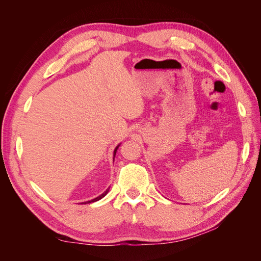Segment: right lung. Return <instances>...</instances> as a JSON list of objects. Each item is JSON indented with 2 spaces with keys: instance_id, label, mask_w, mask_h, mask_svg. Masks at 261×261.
Listing matches in <instances>:
<instances>
[{
  "instance_id": "right-lung-1",
  "label": "right lung",
  "mask_w": 261,
  "mask_h": 261,
  "mask_svg": "<svg viewBox=\"0 0 261 261\" xmlns=\"http://www.w3.org/2000/svg\"><path fill=\"white\" fill-rule=\"evenodd\" d=\"M121 146V144L120 145H117L116 147H115V149H114V152H113V162H114V158H115V154H116V151H117V149H118V147ZM110 188V187H109ZM109 188L107 189V191L103 193V194H101L100 196H98V197H96V198H93V199H91V200H88V201H85V202H82V203H91V202H94V201H98V200H100L101 198H103V197L109 193Z\"/></svg>"
}]
</instances>
